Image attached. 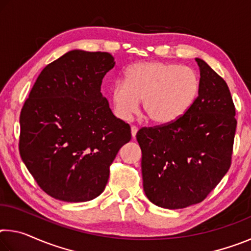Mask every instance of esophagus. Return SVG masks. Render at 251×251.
Wrapping results in <instances>:
<instances>
[{
  "mask_svg": "<svg viewBox=\"0 0 251 251\" xmlns=\"http://www.w3.org/2000/svg\"><path fill=\"white\" fill-rule=\"evenodd\" d=\"M130 130H131V136H133V138H135L136 137V134H137L138 128L136 126H131L130 127Z\"/></svg>",
  "mask_w": 251,
  "mask_h": 251,
  "instance_id": "1",
  "label": "esophagus"
}]
</instances>
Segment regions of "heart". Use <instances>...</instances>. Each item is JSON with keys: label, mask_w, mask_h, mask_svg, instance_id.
Wrapping results in <instances>:
<instances>
[{"label": "heart", "mask_w": 251, "mask_h": 251, "mask_svg": "<svg viewBox=\"0 0 251 251\" xmlns=\"http://www.w3.org/2000/svg\"><path fill=\"white\" fill-rule=\"evenodd\" d=\"M199 77L187 66L163 62H144L129 66L125 80H117L110 88L114 112L128 121L143 110L151 123L166 125L177 121L197 99Z\"/></svg>", "instance_id": "1"}]
</instances>
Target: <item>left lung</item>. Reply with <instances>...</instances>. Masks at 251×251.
I'll list each match as a JSON object with an SVG mask.
<instances>
[{"label": "left lung", "mask_w": 251, "mask_h": 251, "mask_svg": "<svg viewBox=\"0 0 251 251\" xmlns=\"http://www.w3.org/2000/svg\"><path fill=\"white\" fill-rule=\"evenodd\" d=\"M190 108L166 125L136 134L142 150L143 187L156 206L180 209L201 202L231 165L237 121L230 91L205 61Z\"/></svg>", "instance_id": "left-lung-1"}]
</instances>
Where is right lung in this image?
Listing matches in <instances>:
<instances>
[{"instance_id": "add662e5", "label": "right lung", "mask_w": 251, "mask_h": 251, "mask_svg": "<svg viewBox=\"0 0 251 251\" xmlns=\"http://www.w3.org/2000/svg\"><path fill=\"white\" fill-rule=\"evenodd\" d=\"M114 57L70 50L45 66L20 115V155L50 197L88 201L104 192L109 166L131 138L100 93Z\"/></svg>"}]
</instances>
